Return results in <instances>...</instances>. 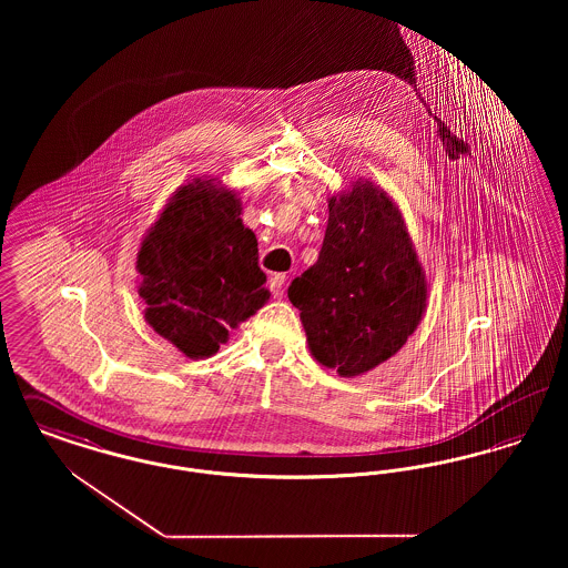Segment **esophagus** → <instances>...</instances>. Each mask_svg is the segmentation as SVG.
Wrapping results in <instances>:
<instances>
[{
    "instance_id": "34e87169",
    "label": "esophagus",
    "mask_w": 568,
    "mask_h": 568,
    "mask_svg": "<svg viewBox=\"0 0 568 568\" xmlns=\"http://www.w3.org/2000/svg\"><path fill=\"white\" fill-rule=\"evenodd\" d=\"M271 292L274 297H283V292H285V274H272Z\"/></svg>"
}]
</instances>
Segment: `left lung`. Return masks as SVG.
Masks as SVG:
<instances>
[{
  "label": "left lung",
  "instance_id": "obj_1",
  "mask_svg": "<svg viewBox=\"0 0 568 568\" xmlns=\"http://www.w3.org/2000/svg\"><path fill=\"white\" fill-rule=\"evenodd\" d=\"M320 260L287 290L313 357L341 377L364 375L417 329L428 281L396 202L368 179L327 197Z\"/></svg>",
  "mask_w": 568,
  "mask_h": 568
}]
</instances>
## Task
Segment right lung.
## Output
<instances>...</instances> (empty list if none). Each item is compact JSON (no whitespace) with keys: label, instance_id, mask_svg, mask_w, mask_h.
<instances>
[{"label":"right lung","instance_id":"obj_1","mask_svg":"<svg viewBox=\"0 0 568 568\" xmlns=\"http://www.w3.org/2000/svg\"><path fill=\"white\" fill-rule=\"evenodd\" d=\"M239 191L193 179L172 193L135 253L144 320L191 359L211 357L271 292Z\"/></svg>","mask_w":568,"mask_h":568}]
</instances>
